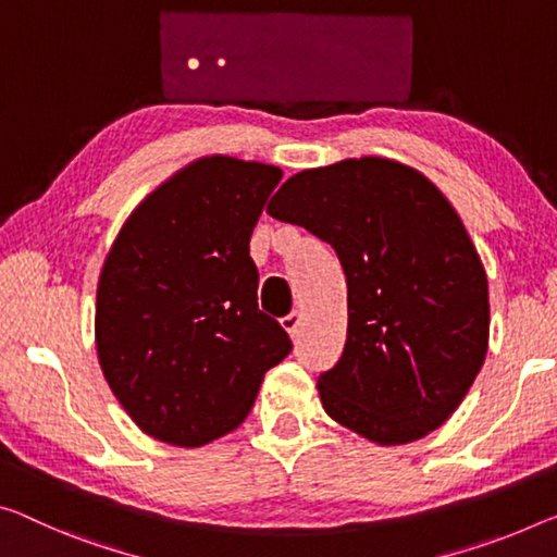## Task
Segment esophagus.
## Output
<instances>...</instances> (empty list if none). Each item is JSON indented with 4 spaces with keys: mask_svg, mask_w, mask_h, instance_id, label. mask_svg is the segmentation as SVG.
I'll use <instances>...</instances> for the list:
<instances>
[{
    "mask_svg": "<svg viewBox=\"0 0 557 557\" xmlns=\"http://www.w3.org/2000/svg\"><path fill=\"white\" fill-rule=\"evenodd\" d=\"M299 322H302V314H299V312H289L287 317H282V320H280V324L289 332V337H297Z\"/></svg>",
    "mask_w": 557,
    "mask_h": 557,
    "instance_id": "esophagus-1",
    "label": "esophagus"
}]
</instances>
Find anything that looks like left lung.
I'll list each match as a JSON object with an SVG mask.
<instances>
[{
	"mask_svg": "<svg viewBox=\"0 0 557 557\" xmlns=\"http://www.w3.org/2000/svg\"><path fill=\"white\" fill-rule=\"evenodd\" d=\"M268 213L330 243L347 277V344L317 379L324 411L379 446L429 436L488 351V277L448 198L417 168L361 156L299 171Z\"/></svg>",
	"mask_w": 557,
	"mask_h": 557,
	"instance_id": "8db88e82",
	"label": "left lung"
}]
</instances>
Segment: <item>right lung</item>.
Segmentation results:
<instances>
[{"label":"right lung","instance_id":"1","mask_svg":"<svg viewBox=\"0 0 557 557\" xmlns=\"http://www.w3.org/2000/svg\"><path fill=\"white\" fill-rule=\"evenodd\" d=\"M282 168L202 156L138 202L96 287V355L123 411L198 448L250 413L293 342L260 312L250 235Z\"/></svg>","mask_w":557,"mask_h":557}]
</instances>
